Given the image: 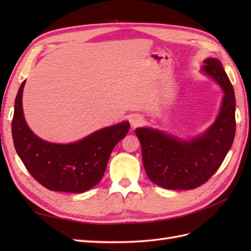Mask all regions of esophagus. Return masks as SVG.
<instances>
[{
	"instance_id": "1",
	"label": "esophagus",
	"mask_w": 251,
	"mask_h": 251,
	"mask_svg": "<svg viewBox=\"0 0 251 251\" xmlns=\"http://www.w3.org/2000/svg\"><path fill=\"white\" fill-rule=\"evenodd\" d=\"M129 122H130V125L131 127H138L140 126L142 124L143 122V117L139 114H132L130 117H129Z\"/></svg>"
}]
</instances>
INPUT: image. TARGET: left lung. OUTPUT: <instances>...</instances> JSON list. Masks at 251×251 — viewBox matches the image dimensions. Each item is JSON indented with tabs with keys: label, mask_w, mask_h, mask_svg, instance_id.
Wrapping results in <instances>:
<instances>
[{
	"label": "left lung",
	"mask_w": 251,
	"mask_h": 251,
	"mask_svg": "<svg viewBox=\"0 0 251 251\" xmlns=\"http://www.w3.org/2000/svg\"><path fill=\"white\" fill-rule=\"evenodd\" d=\"M204 65L202 71L225 92L220 113L204 134L185 141L148 127L135 130L149 179L165 189L192 190L204 184L225 161L235 136L236 101L230 78L216 58Z\"/></svg>",
	"instance_id": "1"
}]
</instances>
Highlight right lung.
<instances>
[{
	"label": "right lung",
	"instance_id": "right-lung-1",
	"mask_svg": "<svg viewBox=\"0 0 251 251\" xmlns=\"http://www.w3.org/2000/svg\"><path fill=\"white\" fill-rule=\"evenodd\" d=\"M24 86L25 82L16 96L12 134L16 151L32 177L46 189L69 193H83L98 184L112 150L128 132L129 123L106 127L69 145L47 142L36 137L25 121Z\"/></svg>",
	"mask_w": 251,
	"mask_h": 251
}]
</instances>
